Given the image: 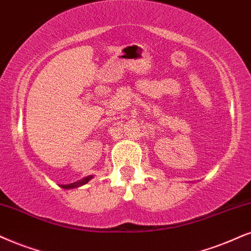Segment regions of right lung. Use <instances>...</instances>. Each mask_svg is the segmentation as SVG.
Listing matches in <instances>:
<instances>
[{
    "instance_id": "right-lung-1",
    "label": "right lung",
    "mask_w": 251,
    "mask_h": 251,
    "mask_svg": "<svg viewBox=\"0 0 251 251\" xmlns=\"http://www.w3.org/2000/svg\"><path fill=\"white\" fill-rule=\"evenodd\" d=\"M91 178H93V176H87V177H84L83 179L77 180V182H74V183H72V184H65V185H61V188H63V189H74V188H78V186L84 185V184H87Z\"/></svg>"
}]
</instances>
